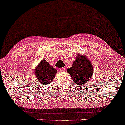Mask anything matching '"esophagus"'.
<instances>
[{
    "label": "esophagus",
    "mask_w": 125,
    "mask_h": 125,
    "mask_svg": "<svg viewBox=\"0 0 125 125\" xmlns=\"http://www.w3.org/2000/svg\"><path fill=\"white\" fill-rule=\"evenodd\" d=\"M60 71V72H65L66 71V68L65 67H63V68H61L59 69Z\"/></svg>",
    "instance_id": "esophagus-1"
}]
</instances>
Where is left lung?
<instances>
[{
    "label": "left lung",
    "instance_id": "left-lung-1",
    "mask_svg": "<svg viewBox=\"0 0 125 125\" xmlns=\"http://www.w3.org/2000/svg\"><path fill=\"white\" fill-rule=\"evenodd\" d=\"M86 54H78L73 61L72 67L67 70L74 83L79 86L89 83L94 73L92 63Z\"/></svg>",
    "mask_w": 125,
    "mask_h": 125
}]
</instances>
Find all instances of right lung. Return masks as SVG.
<instances>
[{"instance_id":"obj_1","label":"right lung","mask_w":125,"mask_h":125,"mask_svg":"<svg viewBox=\"0 0 125 125\" xmlns=\"http://www.w3.org/2000/svg\"><path fill=\"white\" fill-rule=\"evenodd\" d=\"M34 73L37 80L42 85L51 83L55 77L57 71L45 59H42L36 67Z\"/></svg>"}]
</instances>
